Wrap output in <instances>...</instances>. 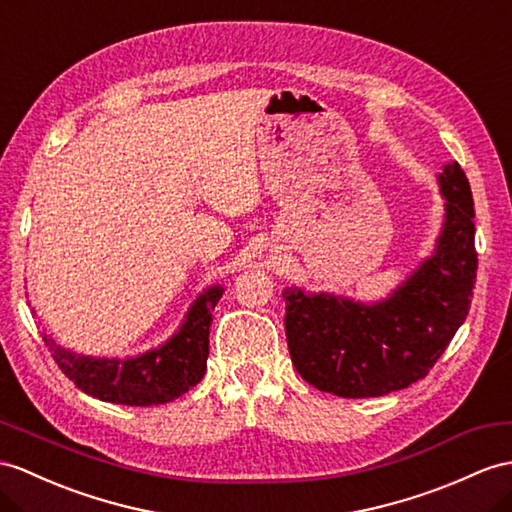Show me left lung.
<instances>
[{
	"instance_id": "left-lung-1",
	"label": "left lung",
	"mask_w": 512,
	"mask_h": 512,
	"mask_svg": "<svg viewBox=\"0 0 512 512\" xmlns=\"http://www.w3.org/2000/svg\"><path fill=\"white\" fill-rule=\"evenodd\" d=\"M436 184L445 199L434 252L376 302L286 286V343L308 384L339 397H380L426 378L467 319L478 254L473 197L458 162Z\"/></svg>"
}]
</instances>
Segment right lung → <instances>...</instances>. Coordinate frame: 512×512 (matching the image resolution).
<instances>
[{
	"mask_svg": "<svg viewBox=\"0 0 512 512\" xmlns=\"http://www.w3.org/2000/svg\"><path fill=\"white\" fill-rule=\"evenodd\" d=\"M221 295V284L208 286L191 304L178 332L139 356L99 358L78 354L58 345L45 332L43 341L60 371L86 395L123 406L167 404L204 378L210 323Z\"/></svg>",
	"mask_w": 512,
	"mask_h": 512,
	"instance_id": "right-lung-1",
	"label": "right lung"
}]
</instances>
